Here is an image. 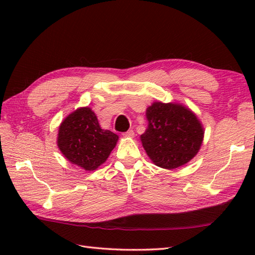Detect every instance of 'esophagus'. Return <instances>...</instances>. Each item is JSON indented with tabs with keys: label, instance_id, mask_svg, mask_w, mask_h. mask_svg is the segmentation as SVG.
I'll list each match as a JSON object with an SVG mask.
<instances>
[{
	"label": "esophagus",
	"instance_id": "obj_1",
	"mask_svg": "<svg viewBox=\"0 0 255 255\" xmlns=\"http://www.w3.org/2000/svg\"><path fill=\"white\" fill-rule=\"evenodd\" d=\"M123 137H125V138H133L134 137V132L132 130H128V131L123 133Z\"/></svg>",
	"mask_w": 255,
	"mask_h": 255
}]
</instances>
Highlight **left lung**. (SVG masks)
Here are the masks:
<instances>
[{"label":"left lung","mask_w":255,"mask_h":255,"mask_svg":"<svg viewBox=\"0 0 255 255\" xmlns=\"http://www.w3.org/2000/svg\"><path fill=\"white\" fill-rule=\"evenodd\" d=\"M145 116L148 127L140 139L155 165L176 169L197 154L205 130L188 107L180 103L153 102L145 111Z\"/></svg>","instance_id":"1"}]
</instances>
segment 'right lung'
<instances>
[{
  "label": "right lung",
  "instance_id": "right-lung-1",
  "mask_svg": "<svg viewBox=\"0 0 255 255\" xmlns=\"http://www.w3.org/2000/svg\"><path fill=\"white\" fill-rule=\"evenodd\" d=\"M118 136L102 129L90 107H80L59 126L57 144L64 158L85 171L102 165L116 147Z\"/></svg>",
  "mask_w": 255,
  "mask_h": 255
}]
</instances>
